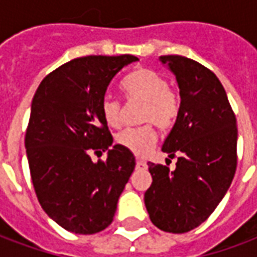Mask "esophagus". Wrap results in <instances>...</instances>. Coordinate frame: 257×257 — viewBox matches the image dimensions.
I'll return each instance as SVG.
<instances>
[{"instance_id": "obj_1", "label": "esophagus", "mask_w": 257, "mask_h": 257, "mask_svg": "<svg viewBox=\"0 0 257 257\" xmlns=\"http://www.w3.org/2000/svg\"><path fill=\"white\" fill-rule=\"evenodd\" d=\"M136 168H138V169H147V164H146L145 161L138 160V161H136Z\"/></svg>"}]
</instances>
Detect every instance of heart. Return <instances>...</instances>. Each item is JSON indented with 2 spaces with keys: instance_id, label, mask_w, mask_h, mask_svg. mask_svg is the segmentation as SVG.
Returning a JSON list of instances; mask_svg holds the SVG:
<instances>
[{
  "instance_id": "obj_1",
  "label": "heart",
  "mask_w": 257,
  "mask_h": 257,
  "mask_svg": "<svg viewBox=\"0 0 257 257\" xmlns=\"http://www.w3.org/2000/svg\"><path fill=\"white\" fill-rule=\"evenodd\" d=\"M123 95L128 101H139L140 122L147 123L139 128H129L117 136V143L135 156H146L156 142L154 129L149 123L165 132L172 128L180 111L178 95L173 92L168 81L150 68H139L129 74L121 84ZM101 115L108 126L118 128L121 125V104L111 96H104L100 104Z\"/></svg>"
}]
</instances>
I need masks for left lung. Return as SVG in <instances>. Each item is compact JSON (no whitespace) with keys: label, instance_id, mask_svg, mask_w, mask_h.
I'll return each mask as SVG.
<instances>
[{"label":"left lung","instance_id":"8db88e82","mask_svg":"<svg viewBox=\"0 0 257 257\" xmlns=\"http://www.w3.org/2000/svg\"><path fill=\"white\" fill-rule=\"evenodd\" d=\"M160 59L180 89L179 117L162 146L178 162L175 171L149 162L153 183L145 204L154 226L182 234L204 223L231 184L237 169V119L209 68L179 55Z\"/></svg>","mask_w":257,"mask_h":257}]
</instances>
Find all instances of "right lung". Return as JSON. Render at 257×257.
<instances>
[{
	"instance_id": "obj_1",
	"label": "right lung",
	"mask_w": 257,
	"mask_h": 257,
	"mask_svg": "<svg viewBox=\"0 0 257 257\" xmlns=\"http://www.w3.org/2000/svg\"><path fill=\"white\" fill-rule=\"evenodd\" d=\"M134 55L70 60L42 79L31 103L26 153L37 198L47 215L75 234L111 224L119 195L134 172V154L119 145L101 115L114 75ZM108 151L106 162L90 152Z\"/></svg>"
}]
</instances>
